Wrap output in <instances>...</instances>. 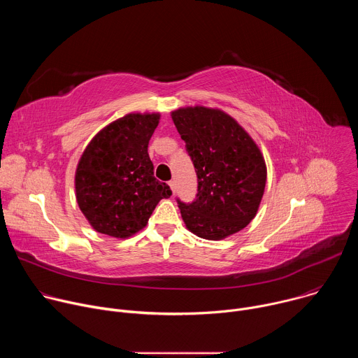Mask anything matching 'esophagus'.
Segmentation results:
<instances>
[{
    "label": "esophagus",
    "instance_id": "obj_1",
    "mask_svg": "<svg viewBox=\"0 0 358 358\" xmlns=\"http://www.w3.org/2000/svg\"><path fill=\"white\" fill-rule=\"evenodd\" d=\"M169 187H170V189L174 192L176 191V184H174V181H169Z\"/></svg>",
    "mask_w": 358,
    "mask_h": 358
}]
</instances>
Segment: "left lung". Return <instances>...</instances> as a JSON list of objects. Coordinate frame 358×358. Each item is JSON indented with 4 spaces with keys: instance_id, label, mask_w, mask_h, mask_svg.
Returning <instances> with one entry per match:
<instances>
[{
    "instance_id": "left-lung-1",
    "label": "left lung",
    "mask_w": 358,
    "mask_h": 358,
    "mask_svg": "<svg viewBox=\"0 0 358 358\" xmlns=\"http://www.w3.org/2000/svg\"><path fill=\"white\" fill-rule=\"evenodd\" d=\"M171 119L198 177L195 201H178L187 229L210 241L239 232L257 217L265 192L268 170L259 145L217 108L185 106Z\"/></svg>"
}]
</instances>
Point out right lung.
Returning <instances> with one entry per match:
<instances>
[{"instance_id":"obj_1","label":"right lung","mask_w":358,"mask_h":358,"mask_svg":"<svg viewBox=\"0 0 358 358\" xmlns=\"http://www.w3.org/2000/svg\"><path fill=\"white\" fill-rule=\"evenodd\" d=\"M159 123L160 113H127L97 131L85 147L75 171V194L96 232L130 238L173 194L152 176L147 152Z\"/></svg>"}]
</instances>
